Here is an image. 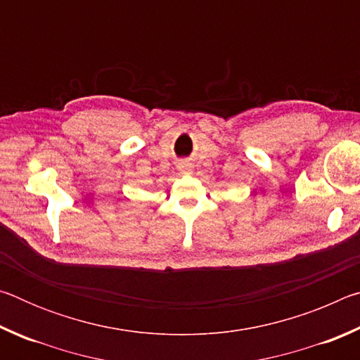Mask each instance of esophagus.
<instances>
[{
    "mask_svg": "<svg viewBox=\"0 0 360 360\" xmlns=\"http://www.w3.org/2000/svg\"><path fill=\"white\" fill-rule=\"evenodd\" d=\"M178 168H179V172H181L182 174H191L192 169H193L192 163H188V162H181Z\"/></svg>",
    "mask_w": 360,
    "mask_h": 360,
    "instance_id": "esophagus-1",
    "label": "esophagus"
}]
</instances>
